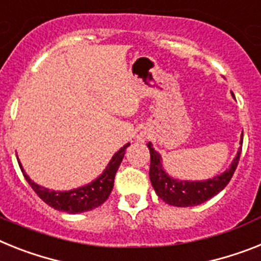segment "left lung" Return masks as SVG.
Listing matches in <instances>:
<instances>
[{"instance_id": "obj_1", "label": "left lung", "mask_w": 261, "mask_h": 261, "mask_svg": "<svg viewBox=\"0 0 261 261\" xmlns=\"http://www.w3.org/2000/svg\"><path fill=\"white\" fill-rule=\"evenodd\" d=\"M240 144H243V135ZM147 147L150 150L151 158L150 172H148L151 185L162 200L166 201L167 204L175 205V207L198 205L211 199L212 196L218 195L231 180L232 175L238 167L240 154H242V147H240L228 170L215 176V178L201 181H187L176 180L168 174H166L159 152L154 150L151 143L147 144Z\"/></svg>"}]
</instances>
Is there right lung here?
Masks as SVG:
<instances>
[{
    "label": "right lung",
    "mask_w": 261,
    "mask_h": 261,
    "mask_svg": "<svg viewBox=\"0 0 261 261\" xmlns=\"http://www.w3.org/2000/svg\"><path fill=\"white\" fill-rule=\"evenodd\" d=\"M128 146H130V143L124 144L118 152L114 154L103 174L98 176L95 180L86 186L75 188V190H70V191H51L49 188L36 185L25 174L19 162L18 164L30 187L34 190V192L38 195L39 198L45 201L46 204H49L54 210L67 212V214H80V212L91 211V210L97 208L100 204H103L107 198L110 196L111 190L114 187V178H115V174H117L120 162L123 159L126 148Z\"/></svg>",
    "instance_id": "right-lung-1"
}]
</instances>
